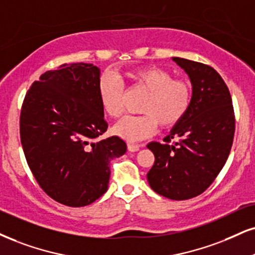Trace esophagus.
<instances>
[{
  "label": "esophagus",
  "mask_w": 255,
  "mask_h": 255,
  "mask_svg": "<svg viewBox=\"0 0 255 255\" xmlns=\"http://www.w3.org/2000/svg\"><path fill=\"white\" fill-rule=\"evenodd\" d=\"M139 147L140 146L138 145V144H128V150L131 152L138 151V150H139Z\"/></svg>",
  "instance_id": "1"
}]
</instances>
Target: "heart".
Listing matches in <instances>:
<instances>
[{
  "instance_id": "b5f03b06",
  "label": "heart",
  "mask_w": 255,
  "mask_h": 255,
  "mask_svg": "<svg viewBox=\"0 0 255 255\" xmlns=\"http://www.w3.org/2000/svg\"><path fill=\"white\" fill-rule=\"evenodd\" d=\"M136 86L147 92L140 112L142 116H128L113 127V133L127 142L134 143L150 137L157 125L169 128L178 124L188 112L191 102V89L183 80L174 79L172 74L157 66H145L128 73ZM99 99L103 110L110 117L117 118L124 111V89L116 75L106 73L99 80Z\"/></svg>"
}]
</instances>
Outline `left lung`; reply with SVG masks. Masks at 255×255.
<instances>
[{"mask_svg":"<svg viewBox=\"0 0 255 255\" xmlns=\"http://www.w3.org/2000/svg\"><path fill=\"white\" fill-rule=\"evenodd\" d=\"M189 77L191 102L183 119L164 138L146 145L155 163L146 178L166 199L189 200L202 194L224 168L233 144L235 119L231 93L214 68L171 58ZM171 139L180 142L169 144Z\"/></svg>","mask_w":255,"mask_h":255,"instance_id":"left-lung-1","label":"left lung"}]
</instances>
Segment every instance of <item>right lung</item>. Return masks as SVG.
Masks as SVG:
<instances>
[{
    "instance_id": "obj_1",
    "label": "right lung",
    "mask_w": 255,
    "mask_h": 255,
    "mask_svg": "<svg viewBox=\"0 0 255 255\" xmlns=\"http://www.w3.org/2000/svg\"><path fill=\"white\" fill-rule=\"evenodd\" d=\"M100 70L65 64L34 81L23 100L20 134L28 166L43 191L68 207L93 203L109 188L110 162L127 152L108 130L99 99Z\"/></svg>"
}]
</instances>
